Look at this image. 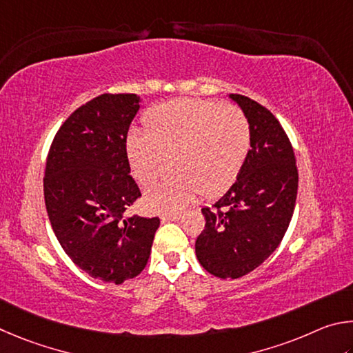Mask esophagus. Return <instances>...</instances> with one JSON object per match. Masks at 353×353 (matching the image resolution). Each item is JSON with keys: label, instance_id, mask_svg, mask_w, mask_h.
<instances>
[{"label": "esophagus", "instance_id": "34e87169", "mask_svg": "<svg viewBox=\"0 0 353 353\" xmlns=\"http://www.w3.org/2000/svg\"><path fill=\"white\" fill-rule=\"evenodd\" d=\"M181 219V214L180 212H175V214H163L161 215V221L165 223V221H176Z\"/></svg>", "mask_w": 353, "mask_h": 353}]
</instances>
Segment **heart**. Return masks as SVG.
Masks as SVG:
<instances>
[{
	"mask_svg": "<svg viewBox=\"0 0 353 353\" xmlns=\"http://www.w3.org/2000/svg\"><path fill=\"white\" fill-rule=\"evenodd\" d=\"M144 133L130 132L127 161L136 181L150 186L145 205L158 212L176 211L196 194L214 199L237 180L251 147L245 113L234 105L203 99H175L152 105L142 114Z\"/></svg>",
	"mask_w": 353,
	"mask_h": 353,
	"instance_id": "1",
	"label": "heart"
}]
</instances>
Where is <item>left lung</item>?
Segmentation results:
<instances>
[{
  "mask_svg": "<svg viewBox=\"0 0 353 353\" xmlns=\"http://www.w3.org/2000/svg\"><path fill=\"white\" fill-rule=\"evenodd\" d=\"M230 99L250 122L251 150L230 190L211 209H201L206 225L195 242L201 267L221 279L248 274L273 254L298 195L294 152L279 121L250 97Z\"/></svg>",
  "mask_w": 353,
  "mask_h": 353,
  "instance_id": "1",
  "label": "left lung"
}]
</instances>
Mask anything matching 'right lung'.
<instances>
[{"label": "right lung", "mask_w": 353, "mask_h": 353, "mask_svg": "<svg viewBox=\"0 0 353 353\" xmlns=\"http://www.w3.org/2000/svg\"><path fill=\"white\" fill-rule=\"evenodd\" d=\"M136 94H102L77 108L49 148L45 205L68 257L94 279L116 285L145 268L159 219L127 217L139 199L125 139L139 110Z\"/></svg>", "instance_id": "right-lung-1"}]
</instances>
